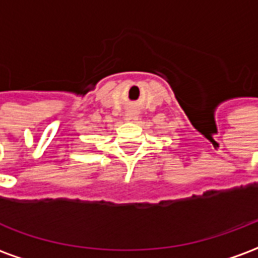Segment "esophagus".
<instances>
[{
  "label": "esophagus",
  "instance_id": "1",
  "mask_svg": "<svg viewBox=\"0 0 258 258\" xmlns=\"http://www.w3.org/2000/svg\"><path fill=\"white\" fill-rule=\"evenodd\" d=\"M137 120H138V114L135 112H128L125 114V121L127 123H134Z\"/></svg>",
  "mask_w": 258,
  "mask_h": 258
}]
</instances>
